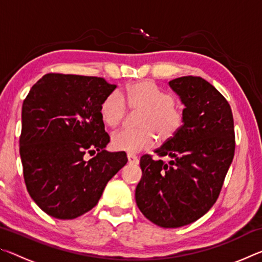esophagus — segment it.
Segmentation results:
<instances>
[{"label":"esophagus","instance_id":"obj_1","mask_svg":"<svg viewBox=\"0 0 262 262\" xmlns=\"http://www.w3.org/2000/svg\"><path fill=\"white\" fill-rule=\"evenodd\" d=\"M127 158H128V162H129V163H133V164L139 163V158H137V156H135L134 154H128Z\"/></svg>","mask_w":262,"mask_h":262}]
</instances>
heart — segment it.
Segmentation results:
<instances>
[{
	"instance_id": "b5f03b06",
	"label": "heart",
	"mask_w": 262,
	"mask_h": 262,
	"mask_svg": "<svg viewBox=\"0 0 262 262\" xmlns=\"http://www.w3.org/2000/svg\"><path fill=\"white\" fill-rule=\"evenodd\" d=\"M128 108L141 111L137 129H122L111 137L112 147L127 152H139L152 148L159 140L173 137L183 126L184 112L174 104V97L152 81H140L128 85L123 96L113 91L105 97L99 107L101 121L110 128L118 127Z\"/></svg>"
}]
</instances>
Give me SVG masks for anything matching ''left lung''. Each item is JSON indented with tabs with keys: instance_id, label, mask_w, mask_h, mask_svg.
Returning <instances> with one entry per match:
<instances>
[{
	"instance_id": "left-lung-1",
	"label": "left lung",
	"mask_w": 262,
	"mask_h": 262,
	"mask_svg": "<svg viewBox=\"0 0 262 262\" xmlns=\"http://www.w3.org/2000/svg\"><path fill=\"white\" fill-rule=\"evenodd\" d=\"M185 105L178 133L155 150L171 161L140 159L142 178L135 200L142 214L162 228H180L214 206L234 155L232 111L206 79L184 76L168 82Z\"/></svg>"
}]
</instances>
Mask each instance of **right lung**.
<instances>
[{
  "label": "right lung",
  "instance_id": "add662e5",
  "mask_svg": "<svg viewBox=\"0 0 262 262\" xmlns=\"http://www.w3.org/2000/svg\"><path fill=\"white\" fill-rule=\"evenodd\" d=\"M115 88L101 77L46 74L26 96L19 137L24 180L47 215L73 220L91 210L127 164L125 151L105 150L110 136L99 115ZM86 152L97 155L85 161Z\"/></svg>",
  "mask_w": 262,
  "mask_h": 262
}]
</instances>
